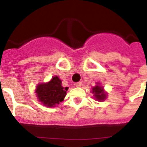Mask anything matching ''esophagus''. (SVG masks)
I'll list each match as a JSON object with an SVG mask.
<instances>
[{
  "label": "esophagus",
  "instance_id": "34e87169",
  "mask_svg": "<svg viewBox=\"0 0 147 147\" xmlns=\"http://www.w3.org/2000/svg\"><path fill=\"white\" fill-rule=\"evenodd\" d=\"M75 86H76V87H81V86H82V83H81V82L76 83H75Z\"/></svg>",
  "mask_w": 147,
  "mask_h": 147
}]
</instances>
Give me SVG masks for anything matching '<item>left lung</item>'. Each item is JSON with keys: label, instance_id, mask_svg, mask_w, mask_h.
Here are the masks:
<instances>
[{"label": "left lung", "instance_id": "1", "mask_svg": "<svg viewBox=\"0 0 147 147\" xmlns=\"http://www.w3.org/2000/svg\"><path fill=\"white\" fill-rule=\"evenodd\" d=\"M91 92L93 94L94 98L99 102L105 101L108 96V92H105V89L102 86H101L100 83H96V85L92 88Z\"/></svg>", "mask_w": 147, "mask_h": 147}]
</instances>
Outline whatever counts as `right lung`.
<instances>
[{
	"instance_id": "obj_1",
	"label": "right lung",
	"mask_w": 147,
	"mask_h": 147,
	"mask_svg": "<svg viewBox=\"0 0 147 147\" xmlns=\"http://www.w3.org/2000/svg\"><path fill=\"white\" fill-rule=\"evenodd\" d=\"M68 87H63L61 80L55 76L47 83H39L36 86L35 93L42 105L45 106L55 107L64 101Z\"/></svg>"
}]
</instances>
